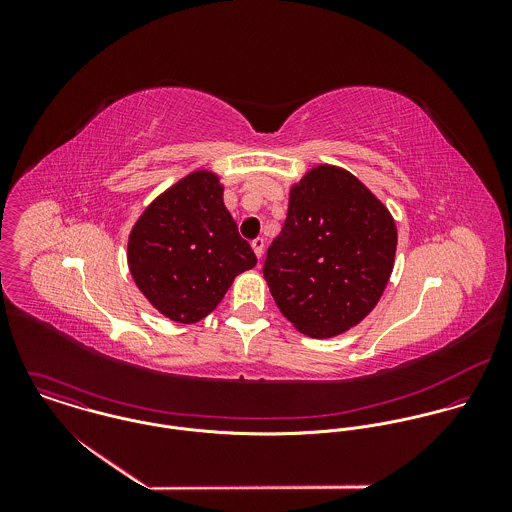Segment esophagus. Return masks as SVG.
<instances>
[{
  "mask_svg": "<svg viewBox=\"0 0 512 512\" xmlns=\"http://www.w3.org/2000/svg\"><path fill=\"white\" fill-rule=\"evenodd\" d=\"M264 238H254L252 240V250H254V254L258 256V258H262V254H264Z\"/></svg>",
  "mask_w": 512,
  "mask_h": 512,
  "instance_id": "esophagus-1",
  "label": "esophagus"
}]
</instances>
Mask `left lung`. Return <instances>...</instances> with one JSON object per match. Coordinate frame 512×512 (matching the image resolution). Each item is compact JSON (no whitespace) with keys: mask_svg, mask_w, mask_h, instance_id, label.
I'll return each instance as SVG.
<instances>
[{"mask_svg":"<svg viewBox=\"0 0 512 512\" xmlns=\"http://www.w3.org/2000/svg\"><path fill=\"white\" fill-rule=\"evenodd\" d=\"M398 232L384 203L351 171L321 163L290 187L288 217L268 248L264 280L293 327L337 337L376 307Z\"/></svg>","mask_w":512,"mask_h":512,"instance_id":"1","label":"left lung"}]
</instances>
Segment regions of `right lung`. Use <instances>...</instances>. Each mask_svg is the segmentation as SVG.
I'll list each match as a JSON object with an SVG mask.
<instances>
[{"instance_id": "obj_1", "label": "right lung", "mask_w": 512, "mask_h": 512, "mask_svg": "<svg viewBox=\"0 0 512 512\" xmlns=\"http://www.w3.org/2000/svg\"><path fill=\"white\" fill-rule=\"evenodd\" d=\"M222 193L215 171L195 169L157 195L130 230V274L149 305L175 323L207 317L234 278L256 266Z\"/></svg>"}]
</instances>
